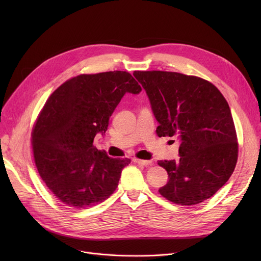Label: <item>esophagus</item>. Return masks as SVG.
<instances>
[{
  "label": "esophagus",
  "mask_w": 261,
  "mask_h": 261,
  "mask_svg": "<svg viewBox=\"0 0 261 261\" xmlns=\"http://www.w3.org/2000/svg\"><path fill=\"white\" fill-rule=\"evenodd\" d=\"M133 162L139 164V165H142V166H149L151 165V161H145V160H141V159H133Z\"/></svg>",
  "instance_id": "1"
}]
</instances>
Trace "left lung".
Listing matches in <instances>:
<instances>
[{
    "mask_svg": "<svg viewBox=\"0 0 261 261\" xmlns=\"http://www.w3.org/2000/svg\"><path fill=\"white\" fill-rule=\"evenodd\" d=\"M133 76L160 123L158 136L181 140L179 161L159 162L169 179L160 194L181 205L207 200L228 181L237 163V135L227 101L199 77L162 71H138Z\"/></svg>",
    "mask_w": 261,
    "mask_h": 261,
    "instance_id": "8db88e82",
    "label": "left lung"
}]
</instances>
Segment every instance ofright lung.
I'll return each mask as SVG.
<instances>
[{
    "mask_svg": "<svg viewBox=\"0 0 261 261\" xmlns=\"http://www.w3.org/2000/svg\"><path fill=\"white\" fill-rule=\"evenodd\" d=\"M142 91L121 71L79 75L65 81L45 102L33 131L41 179L60 202L86 208L111 196L129 159L110 158L93 146L126 93Z\"/></svg>",
    "mask_w": 261,
    "mask_h": 261,
    "instance_id": "add662e5",
    "label": "right lung"
}]
</instances>
